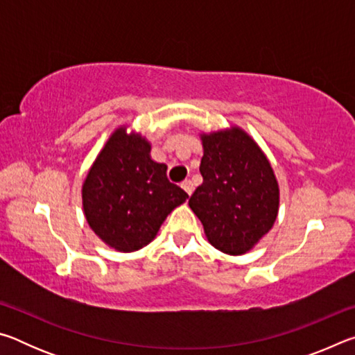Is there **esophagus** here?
Here are the masks:
<instances>
[{
	"label": "esophagus",
	"instance_id": "1",
	"mask_svg": "<svg viewBox=\"0 0 355 355\" xmlns=\"http://www.w3.org/2000/svg\"><path fill=\"white\" fill-rule=\"evenodd\" d=\"M182 188L186 191V194H188V196H191L192 191H194V186H192L191 180H184V182L182 183Z\"/></svg>",
	"mask_w": 355,
	"mask_h": 355
}]
</instances>
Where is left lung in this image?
Listing matches in <instances>:
<instances>
[{
    "instance_id": "1",
    "label": "left lung",
    "mask_w": 355,
    "mask_h": 355,
    "mask_svg": "<svg viewBox=\"0 0 355 355\" xmlns=\"http://www.w3.org/2000/svg\"><path fill=\"white\" fill-rule=\"evenodd\" d=\"M203 183L189 207L208 241L239 255L271 230L279 211V184L260 147L243 130L203 135Z\"/></svg>"
}]
</instances>
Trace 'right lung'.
Here are the masks:
<instances>
[{
	"mask_svg": "<svg viewBox=\"0 0 355 355\" xmlns=\"http://www.w3.org/2000/svg\"><path fill=\"white\" fill-rule=\"evenodd\" d=\"M167 166L150 158V144L119 128L83 184V207L92 230L120 252L147 245L188 194L167 178Z\"/></svg>",
	"mask_w": 355,
	"mask_h": 355,
	"instance_id": "1",
	"label": "right lung"
}]
</instances>
